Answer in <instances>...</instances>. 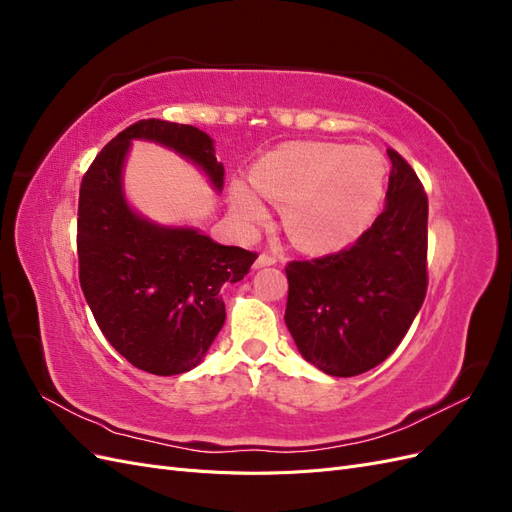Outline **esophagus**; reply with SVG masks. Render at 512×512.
<instances>
[{"instance_id":"obj_1","label":"esophagus","mask_w":512,"mask_h":512,"mask_svg":"<svg viewBox=\"0 0 512 512\" xmlns=\"http://www.w3.org/2000/svg\"><path fill=\"white\" fill-rule=\"evenodd\" d=\"M275 262H277L275 256H271V254H260V256L256 258V262H254V269H265V267L275 265Z\"/></svg>"}]
</instances>
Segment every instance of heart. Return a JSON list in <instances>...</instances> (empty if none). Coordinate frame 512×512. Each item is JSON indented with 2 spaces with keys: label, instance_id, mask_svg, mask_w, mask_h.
<instances>
[{
  "label": "heart",
  "instance_id": "b5f03b06",
  "mask_svg": "<svg viewBox=\"0 0 512 512\" xmlns=\"http://www.w3.org/2000/svg\"><path fill=\"white\" fill-rule=\"evenodd\" d=\"M386 168L369 147L288 143L262 156L250 183L230 185V211L252 232L267 224L269 207L284 205L288 237L303 250H337L374 220L384 194Z\"/></svg>",
  "mask_w": 512,
  "mask_h": 512
}]
</instances>
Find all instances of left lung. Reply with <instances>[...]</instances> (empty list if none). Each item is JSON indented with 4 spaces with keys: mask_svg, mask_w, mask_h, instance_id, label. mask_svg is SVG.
Returning a JSON list of instances; mask_svg holds the SVG:
<instances>
[{
    "mask_svg": "<svg viewBox=\"0 0 512 512\" xmlns=\"http://www.w3.org/2000/svg\"><path fill=\"white\" fill-rule=\"evenodd\" d=\"M384 209L346 250L286 267V327L307 363L337 378L401 344L427 292V194L397 151Z\"/></svg>",
    "mask_w": 512,
    "mask_h": 512,
    "instance_id": "8db88e82",
    "label": "left lung"
}]
</instances>
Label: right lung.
<instances>
[{
	"label": "right lung",
	"instance_id": "1",
	"mask_svg": "<svg viewBox=\"0 0 512 512\" xmlns=\"http://www.w3.org/2000/svg\"><path fill=\"white\" fill-rule=\"evenodd\" d=\"M134 141L175 151L222 192L213 138L194 126L143 119L119 132L89 166L79 196V277L100 331L123 359L156 376H177L205 359L224 327L220 290L241 282L254 252L222 245L196 226L158 224L123 188Z\"/></svg>",
	"mask_w": 512,
	"mask_h": 512
}]
</instances>
